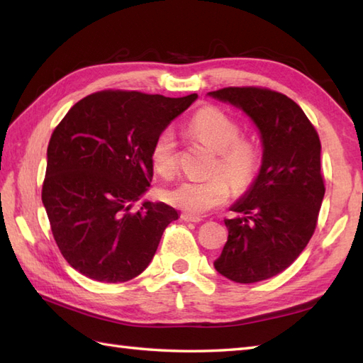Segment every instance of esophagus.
<instances>
[{
	"label": "esophagus",
	"mask_w": 363,
	"mask_h": 363,
	"mask_svg": "<svg viewBox=\"0 0 363 363\" xmlns=\"http://www.w3.org/2000/svg\"><path fill=\"white\" fill-rule=\"evenodd\" d=\"M181 218L186 223H199L203 220L201 217H196V215H190V213H182Z\"/></svg>",
	"instance_id": "1"
}]
</instances>
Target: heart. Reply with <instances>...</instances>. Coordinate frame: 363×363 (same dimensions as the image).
<instances>
[{"instance_id": "1", "label": "heart", "mask_w": 363, "mask_h": 363, "mask_svg": "<svg viewBox=\"0 0 363 363\" xmlns=\"http://www.w3.org/2000/svg\"><path fill=\"white\" fill-rule=\"evenodd\" d=\"M190 133L209 146L215 159L206 181H184L164 191V199L176 209L190 215H203L223 206L230 195L229 184L237 191L248 190L260 169V148L251 137L242 135V126L217 107H204L194 115L189 125ZM154 172L162 177L177 173L179 156L172 129H164L154 138L150 150Z\"/></svg>"}]
</instances>
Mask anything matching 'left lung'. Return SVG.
<instances>
[{"mask_svg":"<svg viewBox=\"0 0 363 363\" xmlns=\"http://www.w3.org/2000/svg\"><path fill=\"white\" fill-rule=\"evenodd\" d=\"M209 95L250 115L264 142L260 173L226 218L228 242L213 262L220 274L254 284L282 273L309 243L325 196L321 142L303 109L267 87H225Z\"/></svg>","mask_w":363,"mask_h":363,"instance_id":"obj_1","label":"left lung"}]
</instances>
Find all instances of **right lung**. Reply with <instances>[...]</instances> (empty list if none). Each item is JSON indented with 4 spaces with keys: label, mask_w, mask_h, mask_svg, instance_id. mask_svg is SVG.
<instances>
[{
    "label": "right lung",
    "mask_w": 363,
    "mask_h": 363,
    "mask_svg": "<svg viewBox=\"0 0 363 363\" xmlns=\"http://www.w3.org/2000/svg\"><path fill=\"white\" fill-rule=\"evenodd\" d=\"M196 98L95 91L52 130L42 201L60 254L81 274L118 284L150 265L177 212L165 203L133 204L152 179L154 138Z\"/></svg>",
    "instance_id": "add662e5"
}]
</instances>
